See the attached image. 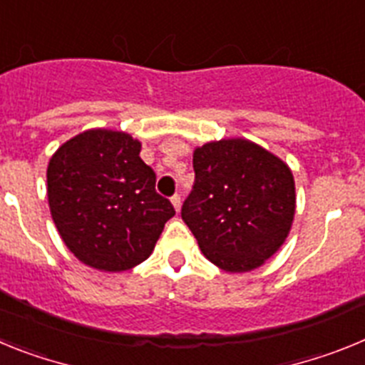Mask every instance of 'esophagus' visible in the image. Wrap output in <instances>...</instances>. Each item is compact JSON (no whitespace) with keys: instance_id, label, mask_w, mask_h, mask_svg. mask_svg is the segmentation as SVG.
I'll list each match as a JSON object with an SVG mask.
<instances>
[{"instance_id":"1","label":"esophagus","mask_w":365,"mask_h":365,"mask_svg":"<svg viewBox=\"0 0 365 365\" xmlns=\"http://www.w3.org/2000/svg\"><path fill=\"white\" fill-rule=\"evenodd\" d=\"M172 205H173V208H175L177 212L180 210V195H179V193H175V195L172 197Z\"/></svg>"}]
</instances>
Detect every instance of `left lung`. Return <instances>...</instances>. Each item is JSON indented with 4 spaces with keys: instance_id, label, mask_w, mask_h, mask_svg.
I'll return each mask as SVG.
<instances>
[{
    "instance_id": "left-lung-1",
    "label": "left lung",
    "mask_w": 365,
    "mask_h": 365,
    "mask_svg": "<svg viewBox=\"0 0 365 365\" xmlns=\"http://www.w3.org/2000/svg\"><path fill=\"white\" fill-rule=\"evenodd\" d=\"M192 192L180 215L219 269L248 272L283 245L294 219V179L283 160L243 138L193 153Z\"/></svg>"
}]
</instances>
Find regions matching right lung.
<instances>
[{"label":"right lung","mask_w":365,"mask_h":365,"mask_svg":"<svg viewBox=\"0 0 365 365\" xmlns=\"http://www.w3.org/2000/svg\"><path fill=\"white\" fill-rule=\"evenodd\" d=\"M128 133L89 130L67 140L47 168V197L63 243L82 263L120 272L143 263L175 208Z\"/></svg>","instance_id":"right-lung-1"}]
</instances>
